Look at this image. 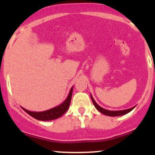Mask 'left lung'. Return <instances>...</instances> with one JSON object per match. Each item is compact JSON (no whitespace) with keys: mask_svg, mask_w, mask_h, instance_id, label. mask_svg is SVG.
Segmentation results:
<instances>
[{"mask_svg":"<svg viewBox=\"0 0 155 155\" xmlns=\"http://www.w3.org/2000/svg\"><path fill=\"white\" fill-rule=\"evenodd\" d=\"M91 98L92 100V102L94 104V107L96 108L97 110H98L100 113H102V114L105 115V116H122V115H125L127 113H130L131 110L135 108V106L134 107L130 108V109H124V110H119V111H110V110H107V109H103L102 107L99 106L98 104L95 102V101L94 100L93 97L91 95Z\"/></svg>","mask_w":155,"mask_h":155,"instance_id":"obj_1","label":"left lung"}]
</instances>
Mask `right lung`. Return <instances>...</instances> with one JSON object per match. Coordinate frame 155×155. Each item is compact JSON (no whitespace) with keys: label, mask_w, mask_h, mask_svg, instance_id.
<instances>
[{"label":"right lung","mask_w":155,"mask_h":155,"mask_svg":"<svg viewBox=\"0 0 155 155\" xmlns=\"http://www.w3.org/2000/svg\"><path fill=\"white\" fill-rule=\"evenodd\" d=\"M72 91H73V87L71 88L68 98H66V100L63 103L57 105L56 107L48 109L46 111H43V112H31V111H28L27 109H24V108H22V109L28 115H30L31 117H33V118L36 119V120H42V121H49V120H56V119L62 116L68 111V108L70 106V104H71Z\"/></svg>","instance_id":"right-lung-1"}]
</instances>
